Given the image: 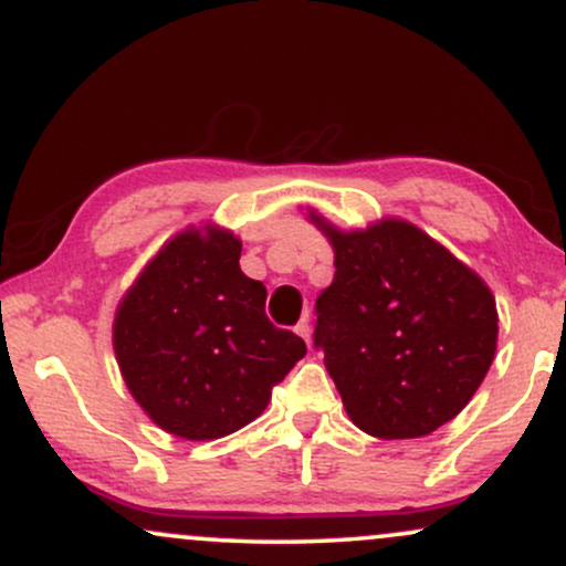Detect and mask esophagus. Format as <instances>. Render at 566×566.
I'll list each match as a JSON object with an SVG mask.
<instances>
[{
	"instance_id": "obj_1",
	"label": "esophagus",
	"mask_w": 566,
	"mask_h": 566,
	"mask_svg": "<svg viewBox=\"0 0 566 566\" xmlns=\"http://www.w3.org/2000/svg\"><path fill=\"white\" fill-rule=\"evenodd\" d=\"M295 333H297V335H301V337H303V340H305V343H308V346H311V324H308V319H301V322H297Z\"/></svg>"
}]
</instances>
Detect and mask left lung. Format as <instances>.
<instances>
[{
    "label": "left lung",
    "mask_w": 566,
    "mask_h": 566,
    "mask_svg": "<svg viewBox=\"0 0 566 566\" xmlns=\"http://www.w3.org/2000/svg\"><path fill=\"white\" fill-rule=\"evenodd\" d=\"M311 218L335 247L314 346L348 418L380 439L437 431L469 405L495 359L490 287L405 220L343 233Z\"/></svg>",
    "instance_id": "left-lung-1"
}]
</instances>
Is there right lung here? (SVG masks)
<instances>
[{
  "label": "right lung",
  "instance_id": "add662e5",
  "mask_svg": "<svg viewBox=\"0 0 566 566\" xmlns=\"http://www.w3.org/2000/svg\"><path fill=\"white\" fill-rule=\"evenodd\" d=\"M229 231L178 233L116 311L114 350L154 423L205 441L255 420L305 356L303 337L265 316L263 282L239 269Z\"/></svg>",
  "mask_w": 566,
  "mask_h": 566
}]
</instances>
